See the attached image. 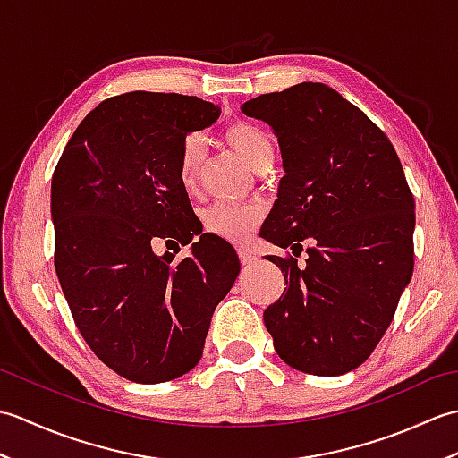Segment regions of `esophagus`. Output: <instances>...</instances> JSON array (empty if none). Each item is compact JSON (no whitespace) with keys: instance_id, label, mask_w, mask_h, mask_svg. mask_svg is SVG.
Masks as SVG:
<instances>
[{"instance_id":"34e87169","label":"esophagus","mask_w":458,"mask_h":458,"mask_svg":"<svg viewBox=\"0 0 458 458\" xmlns=\"http://www.w3.org/2000/svg\"><path fill=\"white\" fill-rule=\"evenodd\" d=\"M238 258L242 261V266H248V264H251V261L256 259V254L250 248L242 246V248H238Z\"/></svg>"}]
</instances>
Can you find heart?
Wrapping results in <instances>:
<instances>
[{
  "instance_id": "obj_1",
  "label": "heart",
  "mask_w": 458,
  "mask_h": 458,
  "mask_svg": "<svg viewBox=\"0 0 458 458\" xmlns=\"http://www.w3.org/2000/svg\"><path fill=\"white\" fill-rule=\"evenodd\" d=\"M224 140L244 159L251 169L259 171L276 159V143L271 135L251 122H232L224 130ZM204 159V141L199 133H191L182 140L177 157V177L187 191H194L199 184L200 167ZM261 220L258 207H238V204L218 202L202 214L204 228L210 234L230 240L244 242L254 234Z\"/></svg>"
}]
</instances>
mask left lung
<instances>
[{"mask_svg": "<svg viewBox=\"0 0 458 458\" xmlns=\"http://www.w3.org/2000/svg\"><path fill=\"white\" fill-rule=\"evenodd\" d=\"M242 112L274 128L285 169L261 236L293 256H269L287 287L264 310L266 328L291 368L346 374L374 352L413 274L415 200L400 157L327 84L261 94Z\"/></svg>", "mask_w": 458, "mask_h": 458, "instance_id": "1", "label": "left lung"}]
</instances>
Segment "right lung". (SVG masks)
<instances>
[{
	"label": "right lung",
	"mask_w": 458,
	"mask_h": 458,
	"mask_svg": "<svg viewBox=\"0 0 458 458\" xmlns=\"http://www.w3.org/2000/svg\"><path fill=\"white\" fill-rule=\"evenodd\" d=\"M218 115L197 96H112L81 122L53 173L58 284L86 344L130 382H169L197 366L240 274L234 248L202 234L177 177L182 140ZM194 235L193 256L179 262L150 248Z\"/></svg>",
	"instance_id": "1"
}]
</instances>
